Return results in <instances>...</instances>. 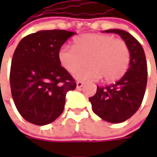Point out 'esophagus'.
<instances>
[{
	"label": "esophagus",
	"mask_w": 157,
	"mask_h": 157,
	"mask_svg": "<svg viewBox=\"0 0 157 157\" xmlns=\"http://www.w3.org/2000/svg\"><path fill=\"white\" fill-rule=\"evenodd\" d=\"M83 86H84V83H83V82H77V88H78V89L81 88Z\"/></svg>",
	"instance_id": "obj_1"
}]
</instances>
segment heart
Returning a JSON list of instances; mask_svg holds the SVG:
<instances>
[{"instance_id":"1","label":"heart","mask_w":157,"mask_h":157,"mask_svg":"<svg viewBox=\"0 0 157 157\" xmlns=\"http://www.w3.org/2000/svg\"><path fill=\"white\" fill-rule=\"evenodd\" d=\"M89 57L88 67L77 69ZM58 59L64 69L74 72L78 80L91 82L104 77L105 81L113 82L127 71L130 61L127 44L111 35L83 34L74 39V47L63 46L58 52Z\"/></svg>"}]
</instances>
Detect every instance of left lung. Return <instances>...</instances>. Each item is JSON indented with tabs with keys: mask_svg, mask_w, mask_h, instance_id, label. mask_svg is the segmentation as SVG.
<instances>
[{
	"mask_svg": "<svg viewBox=\"0 0 157 157\" xmlns=\"http://www.w3.org/2000/svg\"><path fill=\"white\" fill-rule=\"evenodd\" d=\"M105 33L118 34L129 49V68L115 84L97 87L89 99L93 111L102 120L121 123L133 116L142 104L148 78L146 57L141 44L122 29H107Z\"/></svg>",
	"mask_w": 157,
	"mask_h": 157,
	"instance_id": "8db88e82",
	"label": "left lung"
}]
</instances>
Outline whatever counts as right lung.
<instances>
[{"mask_svg": "<svg viewBox=\"0 0 157 157\" xmlns=\"http://www.w3.org/2000/svg\"><path fill=\"white\" fill-rule=\"evenodd\" d=\"M63 29L40 30L23 37L10 68L12 98L18 112L30 123H52L63 113L66 94L76 82L61 66L58 52L74 35Z\"/></svg>", "mask_w": 157, "mask_h": 157, "instance_id": "right-lung-1", "label": "right lung"}]
</instances>
